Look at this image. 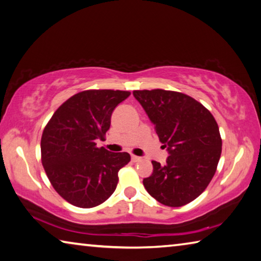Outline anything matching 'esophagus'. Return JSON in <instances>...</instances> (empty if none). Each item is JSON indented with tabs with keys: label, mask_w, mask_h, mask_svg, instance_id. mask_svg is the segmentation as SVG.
<instances>
[{
	"label": "esophagus",
	"mask_w": 261,
	"mask_h": 261,
	"mask_svg": "<svg viewBox=\"0 0 261 261\" xmlns=\"http://www.w3.org/2000/svg\"><path fill=\"white\" fill-rule=\"evenodd\" d=\"M131 160H132V162H138V161L141 160V158H139V156H136V155H131Z\"/></svg>",
	"instance_id": "obj_1"
}]
</instances>
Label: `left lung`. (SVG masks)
<instances>
[{
    "label": "left lung",
    "instance_id": "8db88e82",
    "mask_svg": "<svg viewBox=\"0 0 261 261\" xmlns=\"http://www.w3.org/2000/svg\"><path fill=\"white\" fill-rule=\"evenodd\" d=\"M134 96L167 147V164L153 163L143 180L146 191L168 206H182L204 192L217 170L221 138L215 117L187 94L162 89L136 90Z\"/></svg>",
    "mask_w": 261,
    "mask_h": 261
}]
</instances>
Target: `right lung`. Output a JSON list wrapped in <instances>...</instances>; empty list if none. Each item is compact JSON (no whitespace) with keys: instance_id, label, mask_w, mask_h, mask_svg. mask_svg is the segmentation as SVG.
I'll return each mask as SVG.
<instances>
[{"instance_id":"add662e5","label":"right lung","mask_w":261,"mask_h":261,"mask_svg":"<svg viewBox=\"0 0 261 261\" xmlns=\"http://www.w3.org/2000/svg\"><path fill=\"white\" fill-rule=\"evenodd\" d=\"M130 96L120 90H87L66 100L52 115L41 139L42 164L56 192L70 204L93 207L117 186L118 171L130 162L127 153L98 148L112 113Z\"/></svg>"}]
</instances>
